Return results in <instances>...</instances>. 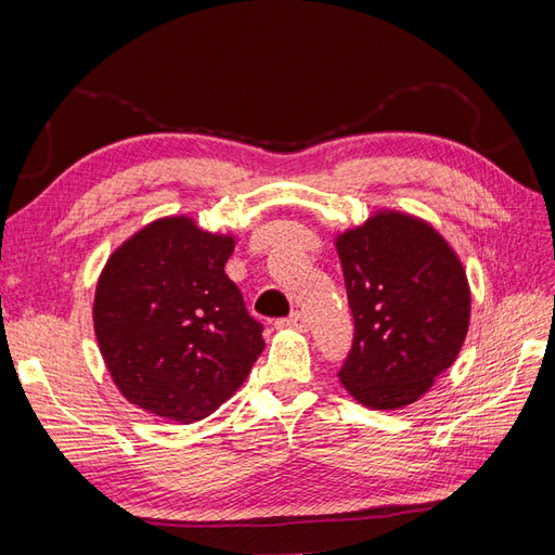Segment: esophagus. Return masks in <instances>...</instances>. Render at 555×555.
I'll use <instances>...</instances> for the list:
<instances>
[{
	"instance_id": "1",
	"label": "esophagus",
	"mask_w": 555,
	"mask_h": 555,
	"mask_svg": "<svg viewBox=\"0 0 555 555\" xmlns=\"http://www.w3.org/2000/svg\"><path fill=\"white\" fill-rule=\"evenodd\" d=\"M275 326L278 328H296V331H306L308 328V319H306V314L304 312H292L289 317H284V319H278L275 322Z\"/></svg>"
}]
</instances>
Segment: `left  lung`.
Here are the masks:
<instances>
[{
	"mask_svg": "<svg viewBox=\"0 0 555 555\" xmlns=\"http://www.w3.org/2000/svg\"><path fill=\"white\" fill-rule=\"evenodd\" d=\"M338 247L354 340L338 371L361 405L398 410L422 398L456 361L469 324L459 257L430 224L377 212Z\"/></svg>",
	"mask_w": 555,
	"mask_h": 555,
	"instance_id": "obj_1",
	"label": "left lung"
}]
</instances>
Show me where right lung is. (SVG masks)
I'll use <instances>...</instances> for the list:
<instances>
[{
  "instance_id": "obj_1",
  "label": "right lung",
  "mask_w": 555,
  "mask_h": 555,
  "mask_svg": "<svg viewBox=\"0 0 555 555\" xmlns=\"http://www.w3.org/2000/svg\"><path fill=\"white\" fill-rule=\"evenodd\" d=\"M233 238L164 217L117 247L94 294V333L120 393L192 424L238 391L263 351V326L224 263Z\"/></svg>"
}]
</instances>
